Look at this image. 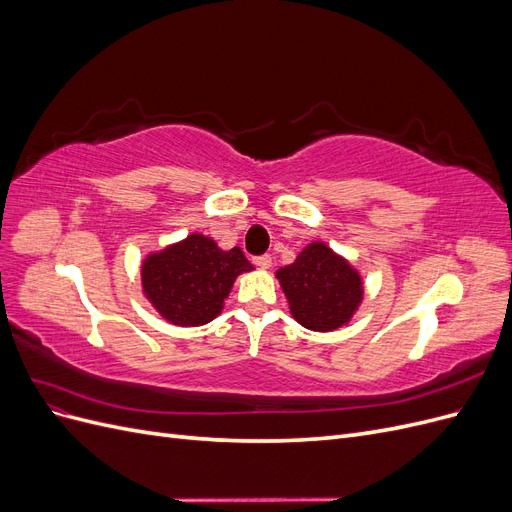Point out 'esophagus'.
<instances>
[{
    "instance_id": "1",
    "label": "esophagus",
    "mask_w": 512,
    "mask_h": 512,
    "mask_svg": "<svg viewBox=\"0 0 512 512\" xmlns=\"http://www.w3.org/2000/svg\"><path fill=\"white\" fill-rule=\"evenodd\" d=\"M254 265H256L258 269H271L273 260H271V256H269V254H265V256H256V258H254Z\"/></svg>"
}]
</instances>
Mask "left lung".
I'll list each match as a JSON object with an SVG mask.
<instances>
[{"label": "left lung", "instance_id": "1", "mask_svg": "<svg viewBox=\"0 0 512 512\" xmlns=\"http://www.w3.org/2000/svg\"><path fill=\"white\" fill-rule=\"evenodd\" d=\"M286 294L290 314L309 331L329 333L350 322L363 301V277L327 243L314 241L292 265L275 273Z\"/></svg>", "mask_w": 512, "mask_h": 512}]
</instances>
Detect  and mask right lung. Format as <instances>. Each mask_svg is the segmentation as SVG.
Here are the masks:
<instances>
[{
    "mask_svg": "<svg viewBox=\"0 0 512 512\" xmlns=\"http://www.w3.org/2000/svg\"><path fill=\"white\" fill-rule=\"evenodd\" d=\"M254 271L241 247L222 250L211 237L188 235L151 252L141 265V284L156 312L177 327H200L222 314L241 273Z\"/></svg>",
    "mask_w": 512,
    "mask_h": 512,
    "instance_id": "1",
    "label": "right lung"
}]
</instances>
